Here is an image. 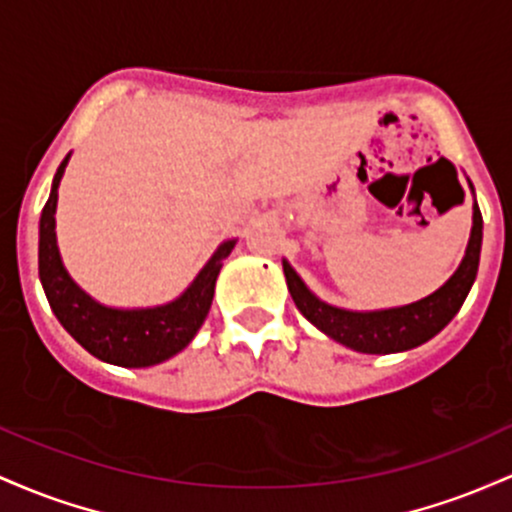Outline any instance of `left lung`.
<instances>
[{
  "label": "left lung",
  "mask_w": 512,
  "mask_h": 512,
  "mask_svg": "<svg viewBox=\"0 0 512 512\" xmlns=\"http://www.w3.org/2000/svg\"><path fill=\"white\" fill-rule=\"evenodd\" d=\"M481 237H484V220H481L479 205L474 203L472 237H469L467 251H464V258L455 275L440 290H435L433 295L404 304V307L377 309V312H350V309L333 307V304L321 302L302 283L295 268L283 261L287 290H290L302 317L312 321L319 331H324L333 341L358 350V353H401V350H411L430 341L459 312V307L467 300L469 290H472L476 271H479Z\"/></svg>",
  "instance_id": "left-lung-1"
}]
</instances>
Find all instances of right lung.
<instances>
[{"label": "right lung", "mask_w": 512, "mask_h": 512, "mask_svg": "<svg viewBox=\"0 0 512 512\" xmlns=\"http://www.w3.org/2000/svg\"><path fill=\"white\" fill-rule=\"evenodd\" d=\"M67 162H70V154L57 166L50 198L40 212L38 275L50 309L74 341L103 363L120 367H149L164 363L171 355L186 348L203 326L210 312L212 295H215V280L220 275L222 261L232 254L237 239H229L217 246L203 271L195 275L188 290L174 302L147 309L103 307L74 283L62 266L60 251H57V186H60Z\"/></svg>", "instance_id": "right-lung-1"}]
</instances>
